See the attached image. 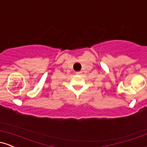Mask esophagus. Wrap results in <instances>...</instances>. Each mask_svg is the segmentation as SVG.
<instances>
[{
    "instance_id": "esophagus-1",
    "label": "esophagus",
    "mask_w": 147,
    "mask_h": 147,
    "mask_svg": "<svg viewBox=\"0 0 147 147\" xmlns=\"http://www.w3.org/2000/svg\"><path fill=\"white\" fill-rule=\"evenodd\" d=\"M81 73H82V71H78V72H76V74H77V75H80Z\"/></svg>"
}]
</instances>
